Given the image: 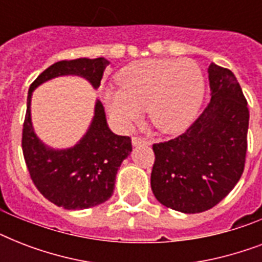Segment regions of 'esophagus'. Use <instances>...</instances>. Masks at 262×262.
<instances>
[{"label": "esophagus", "instance_id": "34e87169", "mask_svg": "<svg viewBox=\"0 0 262 262\" xmlns=\"http://www.w3.org/2000/svg\"><path fill=\"white\" fill-rule=\"evenodd\" d=\"M132 144L137 147V145H149V141L147 139H144V137H139V136H135L133 139H132Z\"/></svg>", "mask_w": 262, "mask_h": 262}]
</instances>
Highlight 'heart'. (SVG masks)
Segmentation results:
<instances>
[{
    "instance_id": "obj_1",
    "label": "heart",
    "mask_w": 262,
    "mask_h": 262,
    "mask_svg": "<svg viewBox=\"0 0 262 262\" xmlns=\"http://www.w3.org/2000/svg\"><path fill=\"white\" fill-rule=\"evenodd\" d=\"M119 90H104L103 100L117 122L129 127L147 108L151 123L163 133L185 130L204 96L203 72L191 59H143L122 68Z\"/></svg>"
}]
</instances>
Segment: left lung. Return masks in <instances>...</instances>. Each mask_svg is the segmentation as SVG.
<instances>
[{"label":"left lung","mask_w":262,"mask_h":262,"mask_svg":"<svg viewBox=\"0 0 262 262\" xmlns=\"http://www.w3.org/2000/svg\"><path fill=\"white\" fill-rule=\"evenodd\" d=\"M211 102L186 132L154 144L151 187L164 207L200 213L219 204L244 172L249 108L230 69L208 68Z\"/></svg>","instance_id":"obj_1"}]
</instances>
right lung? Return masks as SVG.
I'll list each match as a JSON object with an SVG mask.
<instances>
[{"label": "right lung", "mask_w": 262, "mask_h": 262, "mask_svg": "<svg viewBox=\"0 0 262 262\" xmlns=\"http://www.w3.org/2000/svg\"><path fill=\"white\" fill-rule=\"evenodd\" d=\"M108 63L102 57L59 61L42 72L30 85L23 125V155L36 189L57 207L87 209L110 199L117 171L132 151V140L110 130L103 104L98 100L94 119L83 139L68 149H51L38 139L32 127V91L47 80L68 75L81 76L98 88Z\"/></svg>", "instance_id": "obj_1"}]
</instances>
